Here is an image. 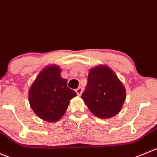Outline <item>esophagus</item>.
Returning a JSON list of instances; mask_svg holds the SVG:
<instances>
[{"instance_id":"1","label":"esophagus","mask_w":157,"mask_h":157,"mask_svg":"<svg viewBox=\"0 0 157 157\" xmlns=\"http://www.w3.org/2000/svg\"><path fill=\"white\" fill-rule=\"evenodd\" d=\"M76 92H77V95L80 96L82 94V93H83V88H82L81 86H80V87H78L77 89H76Z\"/></svg>"}]
</instances>
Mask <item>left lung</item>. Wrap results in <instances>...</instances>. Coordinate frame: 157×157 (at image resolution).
Segmentation results:
<instances>
[{"instance_id": "8db88e82", "label": "left lung", "mask_w": 157, "mask_h": 157, "mask_svg": "<svg viewBox=\"0 0 157 157\" xmlns=\"http://www.w3.org/2000/svg\"><path fill=\"white\" fill-rule=\"evenodd\" d=\"M81 98L94 115L106 119L121 111L126 90L112 70L106 66L97 67L90 71Z\"/></svg>"}]
</instances>
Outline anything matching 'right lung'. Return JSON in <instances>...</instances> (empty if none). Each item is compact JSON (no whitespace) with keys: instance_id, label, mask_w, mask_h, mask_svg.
<instances>
[{"instance_id":"obj_1","label":"right lung","mask_w":157,"mask_h":157,"mask_svg":"<svg viewBox=\"0 0 157 157\" xmlns=\"http://www.w3.org/2000/svg\"><path fill=\"white\" fill-rule=\"evenodd\" d=\"M61 70L55 65L45 68L29 90V102L38 117L56 122L60 119L68 107L70 100L77 93L67 87V80L60 77Z\"/></svg>"}]
</instances>
